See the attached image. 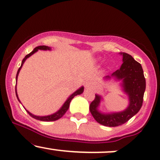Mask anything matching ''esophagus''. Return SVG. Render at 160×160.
<instances>
[{"mask_svg": "<svg viewBox=\"0 0 160 160\" xmlns=\"http://www.w3.org/2000/svg\"><path fill=\"white\" fill-rule=\"evenodd\" d=\"M85 87L87 89H89L92 87V83H91V81H89V80H88V81L86 82L85 83Z\"/></svg>", "mask_w": 160, "mask_h": 160, "instance_id": "34e87169", "label": "esophagus"}]
</instances>
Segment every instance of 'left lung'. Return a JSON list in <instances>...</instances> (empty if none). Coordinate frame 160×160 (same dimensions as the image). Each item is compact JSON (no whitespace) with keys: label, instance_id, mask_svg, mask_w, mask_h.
<instances>
[{"label":"left lung","instance_id":"obj_1","mask_svg":"<svg viewBox=\"0 0 160 160\" xmlns=\"http://www.w3.org/2000/svg\"><path fill=\"white\" fill-rule=\"evenodd\" d=\"M119 54L122 56V66L111 76L105 77L104 79L121 81L122 91L128 96V106L122 112H102L99 107L101 101H103V97L98 94H96L95 99L89 106V111L95 120L107 127L122 125L134 116L141 108L146 89V80L141 64L128 54L124 52Z\"/></svg>","mask_w":160,"mask_h":160}]
</instances>
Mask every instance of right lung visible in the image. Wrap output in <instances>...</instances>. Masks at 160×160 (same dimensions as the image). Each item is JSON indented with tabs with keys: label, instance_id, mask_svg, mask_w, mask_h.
<instances>
[{
	"label": "right lung",
	"instance_id": "right-lung-1",
	"mask_svg": "<svg viewBox=\"0 0 160 160\" xmlns=\"http://www.w3.org/2000/svg\"><path fill=\"white\" fill-rule=\"evenodd\" d=\"M38 50H43V51H50L52 50V48H50V47L48 46H46V45H40V46H38L36 47V48H35L33 49V51L32 52H30L29 54H28L27 55L25 56V58H24L23 59H22V64H21V66L20 68H19L18 71H17V77H16V80H17V77H18V75H19V73H20V71L21 70V68H22V65H23L24 62H25L26 59L30 57L31 55H32L33 54L36 53V52H38ZM84 90V87H81L80 88H79L77 90L75 91L73 93H72L71 96H69V97L67 99V100L65 102H64V103L63 104V106L61 107L60 109L58 110V111H57L56 112H54V113L52 114V115H45V116H38V115H33V114H32L31 112H29L28 110H26L25 108V107H24V108L26 109V111L28 112V114H29V115H30L31 117H32L33 118L36 119V120H38V121H42V122H54V121H56V120H58L59 118H61V117L63 116V115H64V114L66 113V112L68 111V108H69V106H70V102H71V101L73 99V97H74L75 96H77V95H80L83 93ZM16 95H17V99H18V101L20 102L21 103L20 100L19 99V97H18V95H17V85H16ZM22 104V103H21Z\"/></svg>",
	"mask_w": 160,
	"mask_h": 160
}]
</instances>
